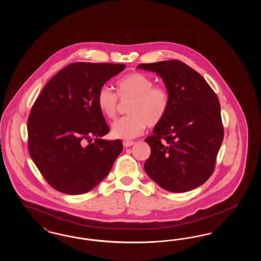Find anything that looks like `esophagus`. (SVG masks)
I'll use <instances>...</instances> for the list:
<instances>
[{
  "label": "esophagus",
  "instance_id": "esophagus-1",
  "mask_svg": "<svg viewBox=\"0 0 261 261\" xmlns=\"http://www.w3.org/2000/svg\"><path fill=\"white\" fill-rule=\"evenodd\" d=\"M133 144H134L133 141H124V142H123V146H124L125 148H129V147H131Z\"/></svg>",
  "mask_w": 261,
  "mask_h": 261
}]
</instances>
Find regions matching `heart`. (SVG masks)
Returning a JSON list of instances; mask_svg holds the SVG:
<instances>
[{
  "instance_id": "b5f03b06",
  "label": "heart",
  "mask_w": 261,
  "mask_h": 261,
  "mask_svg": "<svg viewBox=\"0 0 261 261\" xmlns=\"http://www.w3.org/2000/svg\"><path fill=\"white\" fill-rule=\"evenodd\" d=\"M153 80L141 72L125 75L116 82L117 94L107 86L100 88L97 103L100 112L113 119L119 107V99L131 100L128 105L129 115L119 118L112 124L113 137L129 140L142 134L146 128L155 127L164 119L170 105L167 88L153 85Z\"/></svg>"
}]
</instances>
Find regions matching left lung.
<instances>
[{
    "instance_id": "1",
    "label": "left lung",
    "mask_w": 261,
    "mask_h": 261,
    "mask_svg": "<svg viewBox=\"0 0 261 261\" xmlns=\"http://www.w3.org/2000/svg\"><path fill=\"white\" fill-rule=\"evenodd\" d=\"M160 75L170 95L164 119L146 138L150 155L145 171L162 189L188 192L211 177L223 141L220 103L207 82L180 61L142 63Z\"/></svg>"
}]
</instances>
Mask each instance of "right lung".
<instances>
[{
  "instance_id": "obj_1",
  "label": "right lung",
  "mask_w": 261,
  "mask_h": 261,
  "mask_svg": "<svg viewBox=\"0 0 261 261\" xmlns=\"http://www.w3.org/2000/svg\"><path fill=\"white\" fill-rule=\"evenodd\" d=\"M124 64L73 62L55 75L34 102L27 122L28 151L50 186L87 193L109 174L123 149L97 103L99 89Z\"/></svg>"
}]
</instances>
